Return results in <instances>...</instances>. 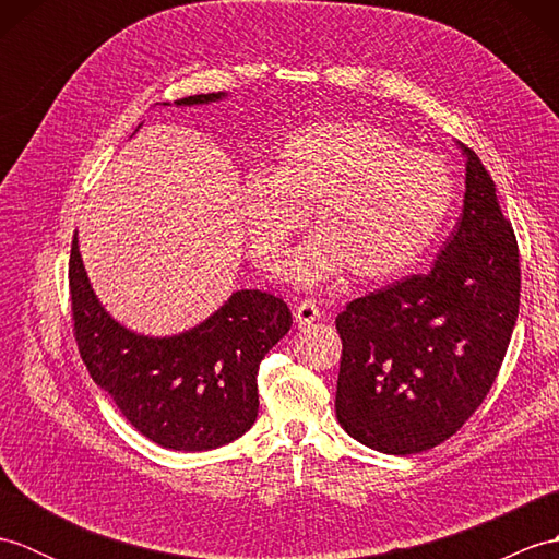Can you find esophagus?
<instances>
[{"label": "esophagus", "mask_w": 559, "mask_h": 559, "mask_svg": "<svg viewBox=\"0 0 559 559\" xmlns=\"http://www.w3.org/2000/svg\"><path fill=\"white\" fill-rule=\"evenodd\" d=\"M319 317H322V312H319V305L317 302L302 300V302L295 305V322H298L300 326L319 322Z\"/></svg>", "instance_id": "obj_1"}]
</instances>
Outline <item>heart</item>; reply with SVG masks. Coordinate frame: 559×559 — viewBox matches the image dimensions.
<instances>
[{"instance_id":"obj_1","label":"heart","mask_w":559,"mask_h":559,"mask_svg":"<svg viewBox=\"0 0 559 559\" xmlns=\"http://www.w3.org/2000/svg\"><path fill=\"white\" fill-rule=\"evenodd\" d=\"M456 199L444 158L362 120L317 122L290 134L271 173L242 187V216L252 257L278 271L290 237L317 230L293 254L300 286H319L348 271L355 281H384L411 269Z\"/></svg>"}]
</instances>
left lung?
Here are the masks:
<instances>
[{"label":"left lung","instance_id":"obj_1","mask_svg":"<svg viewBox=\"0 0 559 559\" xmlns=\"http://www.w3.org/2000/svg\"><path fill=\"white\" fill-rule=\"evenodd\" d=\"M459 146L463 213L430 273L362 295L336 317V418L384 454H420L456 435L495 384L516 324V235L490 173Z\"/></svg>","mask_w":559,"mask_h":559}]
</instances>
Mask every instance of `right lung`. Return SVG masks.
Segmentation results:
<instances>
[{"label":"right lung","instance_id":"1","mask_svg":"<svg viewBox=\"0 0 559 559\" xmlns=\"http://www.w3.org/2000/svg\"><path fill=\"white\" fill-rule=\"evenodd\" d=\"M221 98L225 93H199L175 105ZM69 293L83 365L151 442L175 451H209L254 425L259 362L293 324L288 305L276 295L237 290L185 334L141 336L117 324L98 302L76 237L69 257Z\"/></svg>","mask_w":559,"mask_h":559}]
</instances>
